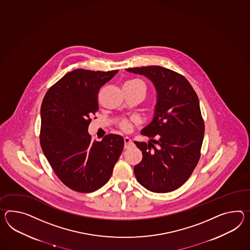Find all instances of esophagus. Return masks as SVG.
<instances>
[{"instance_id":"obj_1","label":"esophagus","mask_w":250,"mask_h":250,"mask_svg":"<svg viewBox=\"0 0 250 250\" xmlns=\"http://www.w3.org/2000/svg\"><path fill=\"white\" fill-rule=\"evenodd\" d=\"M124 142H125V149L130 148V147H132L134 146L133 141L131 140L129 137H125V138H124Z\"/></svg>"}]
</instances>
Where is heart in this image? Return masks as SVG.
<instances>
[{
    "label": "heart",
    "mask_w": 250,
    "mask_h": 250,
    "mask_svg": "<svg viewBox=\"0 0 250 250\" xmlns=\"http://www.w3.org/2000/svg\"><path fill=\"white\" fill-rule=\"evenodd\" d=\"M135 83H142L141 81L138 80H132V81H129L126 84H135ZM134 120H129L127 118H118L116 124H117V126L120 128L124 132H131L134 128V124H135Z\"/></svg>",
    "instance_id": "heart-1"
}]
</instances>
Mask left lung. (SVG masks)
<instances>
[{"label":"left lung","instance_id":"left-lung-1","mask_svg":"<svg viewBox=\"0 0 250 250\" xmlns=\"http://www.w3.org/2000/svg\"><path fill=\"white\" fill-rule=\"evenodd\" d=\"M126 70L146 76L157 91L154 117L141 132L149 144L134 142L143 153L134 175L151 191H172L189 179L201 158L205 127L199 98L189 81L169 68L147 66Z\"/></svg>","mask_w":250,"mask_h":250}]
</instances>
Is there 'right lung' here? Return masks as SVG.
Segmentation results:
<instances>
[{"label": "right lung", "instance_id": "add662e5", "mask_svg": "<svg viewBox=\"0 0 250 250\" xmlns=\"http://www.w3.org/2000/svg\"><path fill=\"white\" fill-rule=\"evenodd\" d=\"M117 71L75 69L50 86L43 98L41 146L56 175L75 191L100 189L122 152L121 135L106 134L98 142L87 132L98 111L99 89Z\"/></svg>", "mask_w": 250, "mask_h": 250}]
</instances>
